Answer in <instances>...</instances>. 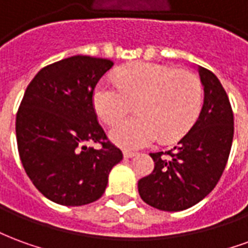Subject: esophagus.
Wrapping results in <instances>:
<instances>
[{
	"label": "esophagus",
	"instance_id": "obj_1",
	"mask_svg": "<svg viewBox=\"0 0 248 248\" xmlns=\"http://www.w3.org/2000/svg\"><path fill=\"white\" fill-rule=\"evenodd\" d=\"M135 155H137V153H134V151H129V150L124 151V158H133V156H135Z\"/></svg>",
	"mask_w": 248,
	"mask_h": 248
}]
</instances>
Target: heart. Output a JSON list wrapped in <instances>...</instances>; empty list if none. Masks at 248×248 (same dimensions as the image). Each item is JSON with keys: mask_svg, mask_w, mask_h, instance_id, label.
Listing matches in <instances>:
<instances>
[{"mask_svg": "<svg viewBox=\"0 0 248 248\" xmlns=\"http://www.w3.org/2000/svg\"><path fill=\"white\" fill-rule=\"evenodd\" d=\"M98 117L106 124H118L137 102V115L110 131L124 149H140L159 137L174 142L195 124L203 102L202 83L190 71L153 62H135L117 70V81L102 79L93 94Z\"/></svg>", "mask_w": 248, "mask_h": 248, "instance_id": "heart-1", "label": "heart"}]
</instances>
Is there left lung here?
Returning a JSON list of instances; mask_svg holds the SVG:
<instances>
[{"instance_id":"1","label":"left lung","mask_w":248,"mask_h":248,"mask_svg":"<svg viewBox=\"0 0 248 248\" xmlns=\"http://www.w3.org/2000/svg\"><path fill=\"white\" fill-rule=\"evenodd\" d=\"M197 70L204 92L197 122L172 150L150 153L154 170L138 181L143 202L162 211H182L207 197L223 174L232 145L229 97L214 73L202 66Z\"/></svg>"}]
</instances>
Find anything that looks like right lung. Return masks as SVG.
<instances>
[{
	"label": "right lung",
	"mask_w": 248,
	"mask_h": 248,
	"mask_svg": "<svg viewBox=\"0 0 248 248\" xmlns=\"http://www.w3.org/2000/svg\"><path fill=\"white\" fill-rule=\"evenodd\" d=\"M113 62L74 56L41 69L16 118L21 162L30 181L51 202L82 206L102 197L122 151L97 121L93 92ZM101 143L99 151L87 143Z\"/></svg>",
	"instance_id": "add662e5"
}]
</instances>
